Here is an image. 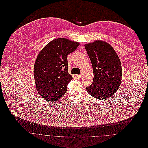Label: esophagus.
Segmentation results:
<instances>
[{
  "mask_svg": "<svg viewBox=\"0 0 148 148\" xmlns=\"http://www.w3.org/2000/svg\"><path fill=\"white\" fill-rule=\"evenodd\" d=\"M76 77H77L78 79H80V78L82 77V74H80V75H76Z\"/></svg>",
  "mask_w": 148,
  "mask_h": 148,
  "instance_id": "1",
  "label": "esophagus"
}]
</instances>
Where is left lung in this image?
Here are the masks:
<instances>
[{"label":"left lung","instance_id":"8db88e82","mask_svg":"<svg viewBox=\"0 0 148 148\" xmlns=\"http://www.w3.org/2000/svg\"><path fill=\"white\" fill-rule=\"evenodd\" d=\"M85 48L94 74L93 83L86 88V90L97 99H107L116 93L121 82L120 59L112 47L104 41L86 44Z\"/></svg>","mask_w":148,"mask_h":148}]
</instances>
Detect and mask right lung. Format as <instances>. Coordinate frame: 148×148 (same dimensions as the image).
I'll use <instances>...</instances> for the list:
<instances>
[{
    "instance_id": "right-lung-1",
    "label": "right lung",
    "mask_w": 148,
    "mask_h": 148,
    "mask_svg": "<svg viewBox=\"0 0 148 148\" xmlns=\"http://www.w3.org/2000/svg\"><path fill=\"white\" fill-rule=\"evenodd\" d=\"M79 44L59 38L47 44L39 53L34 65V79L38 93L47 101H56L66 93L72 79L68 71L67 56Z\"/></svg>"
}]
</instances>
